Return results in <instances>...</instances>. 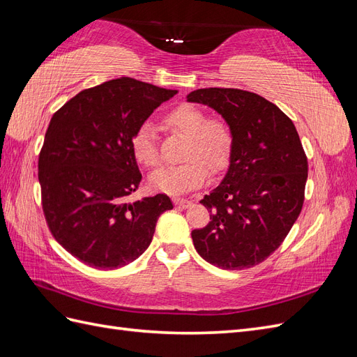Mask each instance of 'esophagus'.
I'll return each instance as SVG.
<instances>
[{"label": "esophagus", "mask_w": 357, "mask_h": 357, "mask_svg": "<svg viewBox=\"0 0 357 357\" xmlns=\"http://www.w3.org/2000/svg\"><path fill=\"white\" fill-rule=\"evenodd\" d=\"M172 201H174V204L178 205V207H181V208H188V207H190V204H192L190 201H188L185 198H174Z\"/></svg>", "instance_id": "obj_1"}]
</instances>
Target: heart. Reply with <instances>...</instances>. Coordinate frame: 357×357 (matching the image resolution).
<instances>
[{"mask_svg": "<svg viewBox=\"0 0 357 357\" xmlns=\"http://www.w3.org/2000/svg\"><path fill=\"white\" fill-rule=\"evenodd\" d=\"M162 125L167 131L186 137L181 159L176 167H164L149 178L155 190L178 195L201 186L210 174H219L231 160L234 137L231 128L219 117L207 119L204 110L192 104H180L168 112ZM132 153L138 164L156 168L160 162L155 128L143 123L132 138Z\"/></svg>", "mask_w": 357, "mask_h": 357, "instance_id": "heart-1", "label": "heart"}]
</instances>
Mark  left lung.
<instances>
[{"instance_id":"8db88e82","label":"left lung","mask_w":357,"mask_h":357,"mask_svg":"<svg viewBox=\"0 0 357 357\" xmlns=\"http://www.w3.org/2000/svg\"><path fill=\"white\" fill-rule=\"evenodd\" d=\"M231 128L234 147L220 185L201 199L210 222L192 231L197 252L222 269H244L274 253L304 204L308 162L294 122L264 96L208 88L188 95Z\"/></svg>"}]
</instances>
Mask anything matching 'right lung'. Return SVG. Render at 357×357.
I'll return each instance as SVG.
<instances>
[{
	"label": "right lung",
	"instance_id": "obj_1",
	"mask_svg": "<svg viewBox=\"0 0 357 357\" xmlns=\"http://www.w3.org/2000/svg\"><path fill=\"white\" fill-rule=\"evenodd\" d=\"M176 93L121 77L79 92L52 116L38 156L43 211L55 240L83 264L134 262L152 243L159 215L172 208L164 193L128 197L142 181L134 134Z\"/></svg>",
	"mask_w": 357,
	"mask_h": 357
}]
</instances>
